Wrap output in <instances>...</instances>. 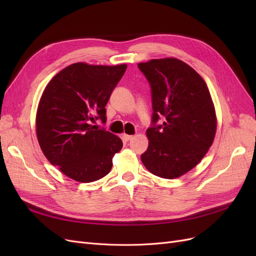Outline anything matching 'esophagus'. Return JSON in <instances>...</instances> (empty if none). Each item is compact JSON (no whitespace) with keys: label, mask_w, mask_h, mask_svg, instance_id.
Listing matches in <instances>:
<instances>
[{"label":"esophagus","mask_w":256,"mask_h":256,"mask_svg":"<svg viewBox=\"0 0 256 256\" xmlns=\"http://www.w3.org/2000/svg\"><path fill=\"white\" fill-rule=\"evenodd\" d=\"M122 140L125 141V142H128L129 140H131V138H132V136H130V134H124L122 136Z\"/></svg>","instance_id":"34e87169"}]
</instances>
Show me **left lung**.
Wrapping results in <instances>:
<instances>
[{
    "instance_id": "8db88e82",
    "label": "left lung",
    "mask_w": 256,
    "mask_h": 256,
    "mask_svg": "<svg viewBox=\"0 0 256 256\" xmlns=\"http://www.w3.org/2000/svg\"><path fill=\"white\" fill-rule=\"evenodd\" d=\"M138 67L150 83L152 106L141 160L154 175L173 180L194 168L214 142L212 100L202 76L180 60H152Z\"/></svg>"
}]
</instances>
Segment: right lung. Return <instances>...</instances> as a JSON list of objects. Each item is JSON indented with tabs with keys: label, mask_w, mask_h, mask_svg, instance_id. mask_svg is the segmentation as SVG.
Returning a JSON list of instances; mask_svg holds the SVG:
<instances>
[{
	"label": "right lung",
	"mask_w": 256,
	"mask_h": 256,
	"mask_svg": "<svg viewBox=\"0 0 256 256\" xmlns=\"http://www.w3.org/2000/svg\"><path fill=\"white\" fill-rule=\"evenodd\" d=\"M127 65L76 63L60 70L44 88L36 115L44 154L66 176L80 182L104 177L122 142L92 122L106 120V106Z\"/></svg>",
	"instance_id": "obj_1"
}]
</instances>
